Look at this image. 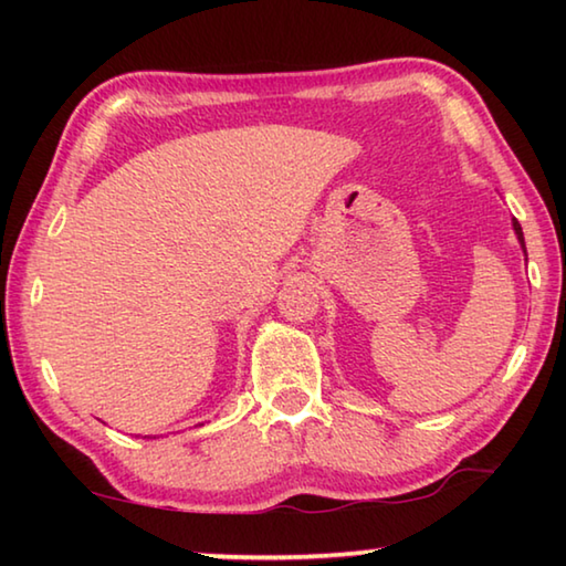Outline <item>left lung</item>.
I'll return each instance as SVG.
<instances>
[{
  "instance_id": "8db88e82",
  "label": "left lung",
  "mask_w": 566,
  "mask_h": 566,
  "mask_svg": "<svg viewBox=\"0 0 566 566\" xmlns=\"http://www.w3.org/2000/svg\"><path fill=\"white\" fill-rule=\"evenodd\" d=\"M512 227H514V234H516V239H520V244H522V252L526 254V247H524V234H522V227H520V222H516V219H512Z\"/></svg>"
}]
</instances>
